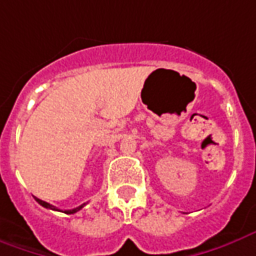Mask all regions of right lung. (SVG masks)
<instances>
[{
    "label": "right lung",
    "instance_id": "1",
    "mask_svg": "<svg viewBox=\"0 0 256 256\" xmlns=\"http://www.w3.org/2000/svg\"><path fill=\"white\" fill-rule=\"evenodd\" d=\"M34 200L38 202L40 206H43V208H52V210H58V208H56L54 206H52L50 203H48V202H44V200H40V199H38V198H34ZM84 208V204H81L80 208H72V210H64V213L66 214H74V213H77L78 210H81V208ZM62 212V210H60Z\"/></svg>",
    "mask_w": 256,
    "mask_h": 256
}]
</instances>
